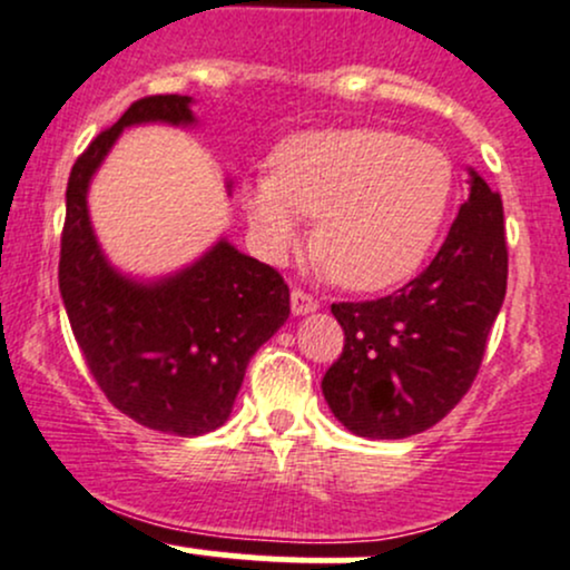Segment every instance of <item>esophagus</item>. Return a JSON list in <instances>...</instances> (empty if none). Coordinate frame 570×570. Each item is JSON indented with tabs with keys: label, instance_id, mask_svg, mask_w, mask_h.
Listing matches in <instances>:
<instances>
[{
	"label": "esophagus",
	"instance_id": "obj_1",
	"mask_svg": "<svg viewBox=\"0 0 570 570\" xmlns=\"http://www.w3.org/2000/svg\"><path fill=\"white\" fill-rule=\"evenodd\" d=\"M321 304H317L315 296H309V293L304 291H293L291 293V309L293 315H309V312H315Z\"/></svg>",
	"mask_w": 570,
	"mask_h": 570
}]
</instances>
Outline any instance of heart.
<instances>
[{"mask_svg":"<svg viewBox=\"0 0 570 570\" xmlns=\"http://www.w3.org/2000/svg\"><path fill=\"white\" fill-rule=\"evenodd\" d=\"M456 189L451 157L381 127L309 130L287 138L274 174L249 181L247 223L261 249L283 261L317 217L312 249L328 277L351 291H383L430 255Z\"/></svg>","mask_w":570,"mask_h":570,"instance_id":"heart-1","label":"heart"}]
</instances>
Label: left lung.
Instances as JSON below:
<instances>
[{"label": "left lung", "instance_id": "obj_1", "mask_svg": "<svg viewBox=\"0 0 570 570\" xmlns=\"http://www.w3.org/2000/svg\"><path fill=\"white\" fill-rule=\"evenodd\" d=\"M503 200L470 168V198L434 261L375 302L332 304L345 332L323 396L358 438L402 440L468 394L505 298Z\"/></svg>", "mask_w": 570, "mask_h": 570}]
</instances>
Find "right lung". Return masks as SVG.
I'll list each match as a JSON object with an SVG mask.
<instances>
[{
	"label": "right lung",
	"instance_id": "right-lung-1",
	"mask_svg": "<svg viewBox=\"0 0 570 570\" xmlns=\"http://www.w3.org/2000/svg\"><path fill=\"white\" fill-rule=\"evenodd\" d=\"M157 121L195 127L193 97L132 102L72 165L59 291L108 402L149 430L195 438L228 421L249 358L291 315V291L228 238L168 277L138 279L111 266L91 228L89 185L121 130Z\"/></svg>",
	"mask_w": 570,
	"mask_h": 570
}]
</instances>
